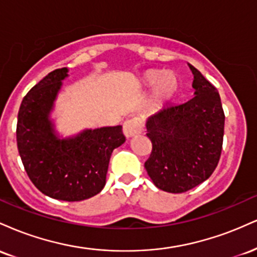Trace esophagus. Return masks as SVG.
I'll use <instances>...</instances> for the list:
<instances>
[{
  "label": "esophagus",
  "instance_id": "obj_1",
  "mask_svg": "<svg viewBox=\"0 0 257 257\" xmlns=\"http://www.w3.org/2000/svg\"><path fill=\"white\" fill-rule=\"evenodd\" d=\"M143 120H141L139 117H134V118H131L125 120L123 123V133L126 138H132L134 135L140 134L143 132Z\"/></svg>",
  "mask_w": 257,
  "mask_h": 257
}]
</instances>
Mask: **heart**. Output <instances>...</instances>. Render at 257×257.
<instances>
[{"label": "heart", "instance_id": "1", "mask_svg": "<svg viewBox=\"0 0 257 257\" xmlns=\"http://www.w3.org/2000/svg\"><path fill=\"white\" fill-rule=\"evenodd\" d=\"M141 84L146 88H153V98L158 105L166 104L175 96L179 89L178 76L172 71L150 70L144 73Z\"/></svg>", "mask_w": 257, "mask_h": 257}]
</instances>
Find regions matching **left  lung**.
<instances>
[{
  "mask_svg": "<svg viewBox=\"0 0 257 257\" xmlns=\"http://www.w3.org/2000/svg\"><path fill=\"white\" fill-rule=\"evenodd\" d=\"M193 98L167 105L146 120L152 152L146 172L159 190L182 193L202 184L216 168L222 150L225 113L220 94L196 67Z\"/></svg>",
  "mask_w": 257,
  "mask_h": 257,
  "instance_id": "left-lung-1",
  "label": "left lung"
}]
</instances>
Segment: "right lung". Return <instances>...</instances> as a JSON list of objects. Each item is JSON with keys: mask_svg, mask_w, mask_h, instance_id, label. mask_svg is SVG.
<instances>
[{"mask_svg": "<svg viewBox=\"0 0 257 257\" xmlns=\"http://www.w3.org/2000/svg\"><path fill=\"white\" fill-rule=\"evenodd\" d=\"M66 67L49 72L23 99L17 144L29 178L51 198L79 202L104 188L111 153L125 141L122 125L85 129L60 138L51 118Z\"/></svg>", "mask_w": 257, "mask_h": 257, "instance_id": "add662e5", "label": "right lung"}]
</instances>
